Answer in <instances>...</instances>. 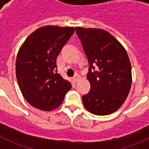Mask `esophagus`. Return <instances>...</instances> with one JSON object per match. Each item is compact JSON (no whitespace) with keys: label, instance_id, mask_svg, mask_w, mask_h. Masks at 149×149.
Masks as SVG:
<instances>
[{"label":"esophagus","instance_id":"obj_1","mask_svg":"<svg viewBox=\"0 0 149 149\" xmlns=\"http://www.w3.org/2000/svg\"><path fill=\"white\" fill-rule=\"evenodd\" d=\"M79 79H80V75H78L77 74H76L75 75H74V77H73L74 81H75V82H77V81H78Z\"/></svg>","mask_w":149,"mask_h":149}]
</instances>
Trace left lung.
<instances>
[{"label": "left lung", "mask_w": 149, "mask_h": 149, "mask_svg": "<svg viewBox=\"0 0 149 149\" xmlns=\"http://www.w3.org/2000/svg\"><path fill=\"white\" fill-rule=\"evenodd\" d=\"M76 33L89 62L90 91L82 97L93 114L109 115L123 104L132 82L131 65L125 49L106 30L76 27Z\"/></svg>", "instance_id": "1"}]
</instances>
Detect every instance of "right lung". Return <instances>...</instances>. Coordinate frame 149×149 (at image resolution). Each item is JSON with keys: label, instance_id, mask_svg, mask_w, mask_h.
I'll return each instance as SVG.
<instances>
[{"label": "right lung", "instance_id": "add662e5", "mask_svg": "<svg viewBox=\"0 0 149 149\" xmlns=\"http://www.w3.org/2000/svg\"><path fill=\"white\" fill-rule=\"evenodd\" d=\"M74 27L45 26L26 39L17 55L15 73L26 101L39 110L58 107L72 88L57 73L56 60L74 32Z\"/></svg>", "mask_w": 149, "mask_h": 149}]
</instances>
